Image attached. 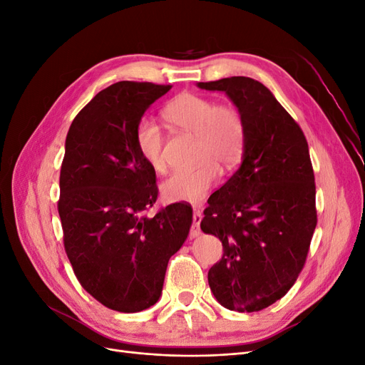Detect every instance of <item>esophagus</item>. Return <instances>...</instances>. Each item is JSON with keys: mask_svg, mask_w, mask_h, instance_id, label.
Wrapping results in <instances>:
<instances>
[{"mask_svg": "<svg viewBox=\"0 0 365 365\" xmlns=\"http://www.w3.org/2000/svg\"><path fill=\"white\" fill-rule=\"evenodd\" d=\"M201 220H202V212H200V210H195V212H193V225H192V231H190L192 237H196V236L201 235V230H200Z\"/></svg>", "mask_w": 365, "mask_h": 365, "instance_id": "1", "label": "esophagus"}]
</instances>
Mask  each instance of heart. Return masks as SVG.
<instances>
[{"mask_svg":"<svg viewBox=\"0 0 365 365\" xmlns=\"http://www.w3.org/2000/svg\"><path fill=\"white\" fill-rule=\"evenodd\" d=\"M164 117L178 129L196 137L195 168L173 172L161 184V193L169 202L202 201L219 178V165L236 168L245 150V121L237 109L224 106L197 94H181L165 106ZM141 158L153 170L164 169V134L150 118H143L135 130Z\"/></svg>","mask_w":365,"mask_h":365,"instance_id":"heart-1","label":"heart"}]
</instances>
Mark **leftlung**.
Segmentation results:
<instances>
[{
  "mask_svg": "<svg viewBox=\"0 0 365 365\" xmlns=\"http://www.w3.org/2000/svg\"><path fill=\"white\" fill-rule=\"evenodd\" d=\"M196 85L225 93L247 130L240 168L204 210L201 230L224 247L222 259L208 271V284L230 311L257 312L292 288L317 227L307 141L259 81L235 76Z\"/></svg>",
  "mask_w": 365,
  "mask_h": 365,
  "instance_id": "8db88e82",
  "label": "left lung"
}]
</instances>
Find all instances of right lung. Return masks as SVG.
Wrapping results in <instances>:
<instances>
[{
	"label": "right lung",
	"instance_id": "1",
	"mask_svg": "<svg viewBox=\"0 0 365 365\" xmlns=\"http://www.w3.org/2000/svg\"><path fill=\"white\" fill-rule=\"evenodd\" d=\"M170 85L117 82L76 115L65 140L58 210L77 280L113 311L155 304L169 259L185 242L192 207L170 204L153 217L155 170L141 158L135 130Z\"/></svg>",
	"mask_w": 365,
	"mask_h": 365
}]
</instances>
